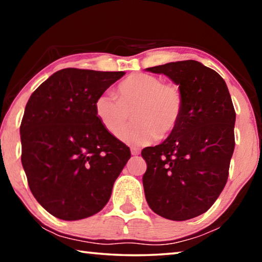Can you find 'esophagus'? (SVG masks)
<instances>
[{"label":"esophagus","instance_id":"esophagus-1","mask_svg":"<svg viewBox=\"0 0 262 262\" xmlns=\"http://www.w3.org/2000/svg\"><path fill=\"white\" fill-rule=\"evenodd\" d=\"M140 151H141V150H140L139 148H136V147H133V148L130 149V152H132L133 156H137V155L140 154Z\"/></svg>","mask_w":262,"mask_h":262}]
</instances>
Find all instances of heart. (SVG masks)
Instances as JSON below:
<instances>
[{
	"label": "heart",
	"mask_w": 262,
	"mask_h": 262,
	"mask_svg": "<svg viewBox=\"0 0 262 262\" xmlns=\"http://www.w3.org/2000/svg\"><path fill=\"white\" fill-rule=\"evenodd\" d=\"M184 106L178 85L163 83L154 75L136 73L119 84L118 98L108 92L97 97L95 113L100 125L119 140L142 145L173 134L180 125ZM132 112L136 121L123 127Z\"/></svg>",
	"instance_id": "1"
}]
</instances>
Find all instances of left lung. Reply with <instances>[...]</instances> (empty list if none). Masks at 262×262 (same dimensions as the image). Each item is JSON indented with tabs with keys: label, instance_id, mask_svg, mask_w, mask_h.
<instances>
[{
	"label": "left lung",
	"instance_id": "8db88e82",
	"mask_svg": "<svg viewBox=\"0 0 262 262\" xmlns=\"http://www.w3.org/2000/svg\"><path fill=\"white\" fill-rule=\"evenodd\" d=\"M145 70L171 78L185 103L173 134L142 150L145 199L164 219H194L214 205L227 184L236 121L231 96L224 79L201 62L177 61Z\"/></svg>",
	"mask_w": 262,
	"mask_h": 262
}]
</instances>
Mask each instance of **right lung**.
<instances>
[{
  "label": "right lung",
  "mask_w": 262,
  "mask_h": 262,
  "mask_svg": "<svg viewBox=\"0 0 262 262\" xmlns=\"http://www.w3.org/2000/svg\"><path fill=\"white\" fill-rule=\"evenodd\" d=\"M125 74L62 69L25 106L21 164L35 200L57 219L77 221L103 209L130 158L95 113L97 97Z\"/></svg>",
  "instance_id": "obj_1"
}]
</instances>
